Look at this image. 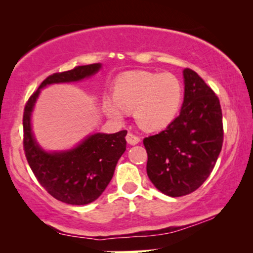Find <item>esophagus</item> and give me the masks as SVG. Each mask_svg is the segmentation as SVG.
Here are the masks:
<instances>
[{
  "mask_svg": "<svg viewBox=\"0 0 253 253\" xmlns=\"http://www.w3.org/2000/svg\"><path fill=\"white\" fill-rule=\"evenodd\" d=\"M126 138V141L130 145H136V144H138L140 141V138L138 137V136H136V134L132 133V132H127Z\"/></svg>",
  "mask_w": 253,
  "mask_h": 253,
  "instance_id": "34e87169",
  "label": "esophagus"
}]
</instances>
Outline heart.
I'll use <instances>...</instances> for the list:
<instances>
[{
  "label": "heart",
  "instance_id": "heart-1",
  "mask_svg": "<svg viewBox=\"0 0 253 253\" xmlns=\"http://www.w3.org/2000/svg\"><path fill=\"white\" fill-rule=\"evenodd\" d=\"M113 101L106 99L103 110L114 120L133 112L138 126L147 131L167 127L183 101L181 79L171 72L136 70L124 72L113 84Z\"/></svg>",
  "mask_w": 253,
  "mask_h": 253
}]
</instances>
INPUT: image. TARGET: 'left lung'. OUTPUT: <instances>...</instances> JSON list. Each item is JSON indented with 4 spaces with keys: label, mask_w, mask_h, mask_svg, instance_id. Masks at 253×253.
<instances>
[{
    "label": "left lung",
    "mask_w": 253,
    "mask_h": 253,
    "mask_svg": "<svg viewBox=\"0 0 253 253\" xmlns=\"http://www.w3.org/2000/svg\"><path fill=\"white\" fill-rule=\"evenodd\" d=\"M183 77L179 115L167 129L144 139L148 178L169 197L196 191L212 172L223 143L219 98L191 69H184Z\"/></svg>",
    "instance_id": "1"
}]
</instances>
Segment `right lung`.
<instances>
[{"label":"right lung","instance_id":"obj_1","mask_svg":"<svg viewBox=\"0 0 253 253\" xmlns=\"http://www.w3.org/2000/svg\"><path fill=\"white\" fill-rule=\"evenodd\" d=\"M101 63L81 65L50 75L30 96L24 108V151L38 182L55 199L70 205H86L98 199L112 179L119 159L126 148V130L93 133L68 151L47 152L37 143L31 115L40 89L47 85L78 82L95 75Z\"/></svg>","mask_w":253,"mask_h":253}]
</instances>
